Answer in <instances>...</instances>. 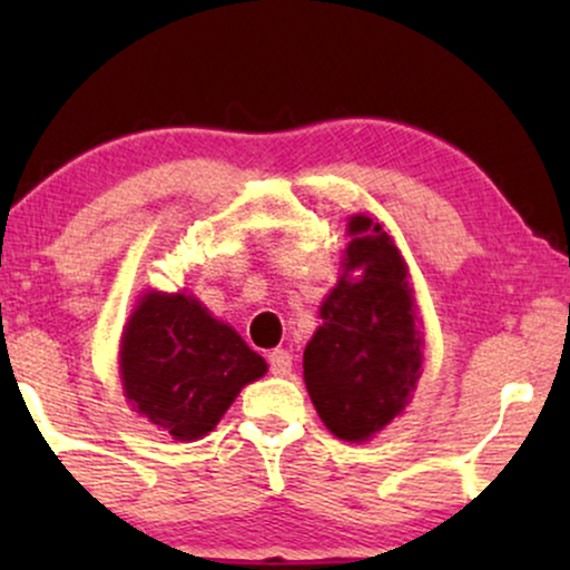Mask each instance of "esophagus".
Instances as JSON below:
<instances>
[{
    "label": "esophagus",
    "instance_id": "esophagus-1",
    "mask_svg": "<svg viewBox=\"0 0 570 570\" xmlns=\"http://www.w3.org/2000/svg\"><path fill=\"white\" fill-rule=\"evenodd\" d=\"M267 361H269V371L275 373V376H287V373L293 371V355L287 353V350H272Z\"/></svg>",
    "mask_w": 570,
    "mask_h": 570
}]
</instances>
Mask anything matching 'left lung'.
<instances>
[{
    "label": "left lung",
    "mask_w": 570,
    "mask_h": 570,
    "mask_svg": "<svg viewBox=\"0 0 570 570\" xmlns=\"http://www.w3.org/2000/svg\"><path fill=\"white\" fill-rule=\"evenodd\" d=\"M345 269L322 306V326L303 353V379L324 425L365 441L404 410L423 365L407 267L371 217L350 220Z\"/></svg>",
    "instance_id": "obj_1"
}]
</instances>
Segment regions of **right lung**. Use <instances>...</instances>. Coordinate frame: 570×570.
I'll return each mask as SVG.
<instances>
[{"mask_svg":"<svg viewBox=\"0 0 570 570\" xmlns=\"http://www.w3.org/2000/svg\"><path fill=\"white\" fill-rule=\"evenodd\" d=\"M267 363L189 295H145L121 340L124 392L178 441L207 435Z\"/></svg>","mask_w":570,"mask_h":570,"instance_id":"obj_1","label":"right lung"}]
</instances>
